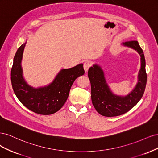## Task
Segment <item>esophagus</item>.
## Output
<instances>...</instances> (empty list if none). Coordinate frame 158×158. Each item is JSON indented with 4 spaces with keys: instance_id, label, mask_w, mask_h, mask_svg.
Here are the masks:
<instances>
[{
    "instance_id": "esophagus-1",
    "label": "esophagus",
    "mask_w": 158,
    "mask_h": 158,
    "mask_svg": "<svg viewBox=\"0 0 158 158\" xmlns=\"http://www.w3.org/2000/svg\"><path fill=\"white\" fill-rule=\"evenodd\" d=\"M91 66H92V63H91L90 61H89V60L85 61L84 63V69L85 71L87 72L88 70V69L90 68Z\"/></svg>"
}]
</instances>
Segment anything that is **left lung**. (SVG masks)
<instances>
[{
    "instance_id": "obj_1",
    "label": "left lung",
    "mask_w": 158,
    "mask_h": 158,
    "mask_svg": "<svg viewBox=\"0 0 158 158\" xmlns=\"http://www.w3.org/2000/svg\"><path fill=\"white\" fill-rule=\"evenodd\" d=\"M123 45L136 50L141 56V68L138 74V82L131 94L125 97L113 94L109 88L103 72L99 66L95 64L88 70L93 106L100 114L105 117H116L128 112L140 101L145 91L147 74L144 52L137 41H126Z\"/></svg>"
}]
</instances>
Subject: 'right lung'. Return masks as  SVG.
<instances>
[{
    "label": "right lung",
    "instance_id": "obj_1",
    "mask_svg": "<svg viewBox=\"0 0 158 158\" xmlns=\"http://www.w3.org/2000/svg\"><path fill=\"white\" fill-rule=\"evenodd\" d=\"M26 44L17 50L11 69V82L14 94L20 102L31 111L37 114H53L64 106L74 80L84 74L83 64L63 69L48 86L33 88L25 82L22 76L21 60Z\"/></svg>",
    "mask_w": 158,
    "mask_h": 158
}]
</instances>
